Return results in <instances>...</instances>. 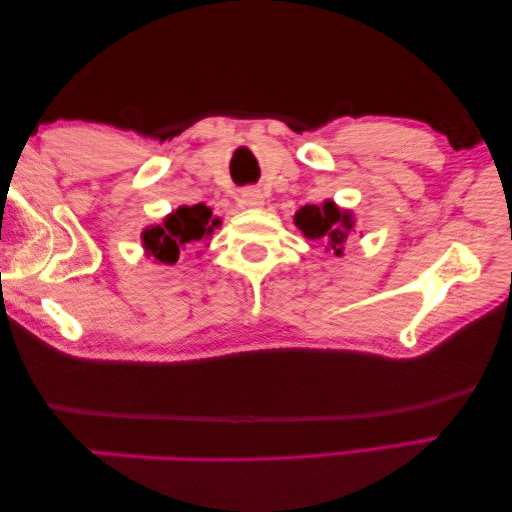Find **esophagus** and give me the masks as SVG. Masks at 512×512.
Masks as SVG:
<instances>
[{
    "label": "esophagus",
    "instance_id": "esophagus-1",
    "mask_svg": "<svg viewBox=\"0 0 512 512\" xmlns=\"http://www.w3.org/2000/svg\"><path fill=\"white\" fill-rule=\"evenodd\" d=\"M240 204L247 208H258L265 204V197L258 188H245V190H240Z\"/></svg>",
    "mask_w": 512,
    "mask_h": 512
}]
</instances>
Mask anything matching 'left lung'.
<instances>
[{"label": "left lung", "instance_id": "obj_1", "mask_svg": "<svg viewBox=\"0 0 512 512\" xmlns=\"http://www.w3.org/2000/svg\"><path fill=\"white\" fill-rule=\"evenodd\" d=\"M295 224L306 238L320 240L335 256L342 254V247L354 233V215L340 211L333 201H324L322 206H301Z\"/></svg>", "mask_w": 512, "mask_h": 512}]
</instances>
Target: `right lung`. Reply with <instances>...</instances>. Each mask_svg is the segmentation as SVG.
I'll return each mask as SVG.
<instances>
[{
    "label": "right lung",
    "instance_id": "add662e5",
    "mask_svg": "<svg viewBox=\"0 0 512 512\" xmlns=\"http://www.w3.org/2000/svg\"><path fill=\"white\" fill-rule=\"evenodd\" d=\"M217 224L220 220L211 222V208L204 204L179 206L172 215L165 217L163 224H156L142 233V242L156 261L172 265L179 261L183 247L197 245Z\"/></svg>",
    "mask_w": 512,
    "mask_h": 512
}]
</instances>
